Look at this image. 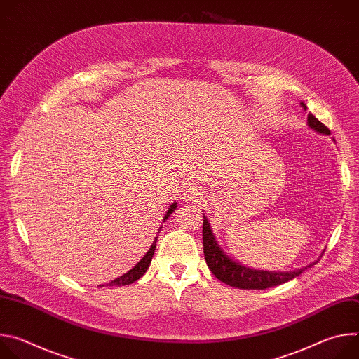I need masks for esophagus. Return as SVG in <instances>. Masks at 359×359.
<instances>
[{
  "mask_svg": "<svg viewBox=\"0 0 359 359\" xmlns=\"http://www.w3.org/2000/svg\"><path fill=\"white\" fill-rule=\"evenodd\" d=\"M182 194H183V198H184L186 201H197V200H200V197H201L200 190H197L196 187H191V186L186 187Z\"/></svg>",
  "mask_w": 359,
  "mask_h": 359,
  "instance_id": "esophagus-1",
  "label": "esophagus"
}]
</instances>
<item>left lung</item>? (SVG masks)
Here are the masks:
<instances>
[{
	"instance_id": "obj_1",
	"label": "left lung",
	"mask_w": 359,
	"mask_h": 359,
	"mask_svg": "<svg viewBox=\"0 0 359 359\" xmlns=\"http://www.w3.org/2000/svg\"><path fill=\"white\" fill-rule=\"evenodd\" d=\"M302 109L306 112L305 104L301 102ZM306 123L309 128L321 133L330 136L331 132L327 126H324L313 114H309L306 118ZM203 250H204V259L210 269V271L223 281L224 284L241 288V290H266L274 285L284 284L297 276H299L306 267H311L313 264L294 270V271H267V270H254L247 266H243L241 263L233 260L230 255L222 248L219 244L212 226L208 220V216L203 215Z\"/></svg>"
}]
</instances>
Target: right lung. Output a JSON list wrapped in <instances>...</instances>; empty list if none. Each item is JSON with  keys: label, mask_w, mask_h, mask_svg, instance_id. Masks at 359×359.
I'll return each mask as SVG.
<instances>
[{"label": "right lung", "mask_w": 359, "mask_h": 359, "mask_svg": "<svg viewBox=\"0 0 359 359\" xmlns=\"http://www.w3.org/2000/svg\"><path fill=\"white\" fill-rule=\"evenodd\" d=\"M176 208H177V201L172 203V206L169 208V210L166 212V215H165V217H163V222H166V220L169 219V216L175 212ZM161 229H162V227H161ZM159 231H161V230H159ZM159 231H158V233H159ZM156 241H158V237H155V241L151 243L150 248H149L147 252L143 255V259H142L132 270H129L126 274L121 276L119 278H115V280L111 281L108 285H109V287H114V285L121 287V285H128V284H132V283L137 281V280L146 273V270H147L149 266H150L151 257H153V254H155V250H156ZM99 287H104V285H99Z\"/></svg>", "instance_id": "1"}]
</instances>
